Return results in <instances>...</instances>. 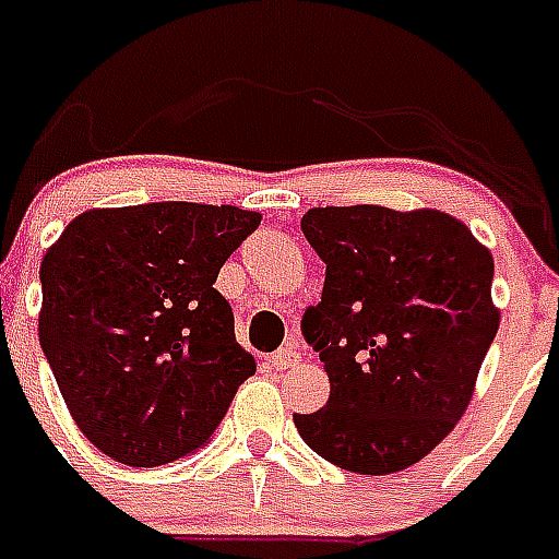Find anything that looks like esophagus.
Segmentation results:
<instances>
[{"mask_svg":"<svg viewBox=\"0 0 559 559\" xmlns=\"http://www.w3.org/2000/svg\"><path fill=\"white\" fill-rule=\"evenodd\" d=\"M297 364H300V349L294 343H288V346H283V349L271 355V366L274 369H292Z\"/></svg>","mask_w":559,"mask_h":559,"instance_id":"obj_1","label":"esophagus"}]
</instances>
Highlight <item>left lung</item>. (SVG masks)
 <instances>
[{"mask_svg":"<svg viewBox=\"0 0 559 559\" xmlns=\"http://www.w3.org/2000/svg\"><path fill=\"white\" fill-rule=\"evenodd\" d=\"M300 227L325 262L323 297L300 329L332 395L317 413H294V424L343 471H404L471 404L499 329L493 257L439 210L311 207Z\"/></svg>","mask_w":559,"mask_h":559,"instance_id":"obj_1","label":"left lung"}]
</instances>
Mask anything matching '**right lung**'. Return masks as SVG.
Segmentation results:
<instances>
[{"mask_svg": "<svg viewBox=\"0 0 559 559\" xmlns=\"http://www.w3.org/2000/svg\"><path fill=\"white\" fill-rule=\"evenodd\" d=\"M259 222L230 204L88 210L48 248L39 346L71 418L109 459H185L257 372L213 283Z\"/></svg>", "mask_w": 559, "mask_h": 559, "instance_id": "obj_1", "label": "right lung"}]
</instances>
